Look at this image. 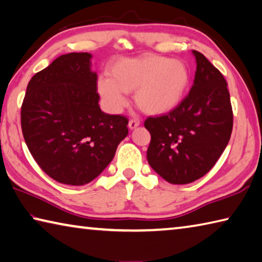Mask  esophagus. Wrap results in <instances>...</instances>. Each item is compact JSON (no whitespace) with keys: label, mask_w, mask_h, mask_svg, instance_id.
Wrapping results in <instances>:
<instances>
[{"label":"esophagus","mask_w":262,"mask_h":262,"mask_svg":"<svg viewBox=\"0 0 262 262\" xmlns=\"http://www.w3.org/2000/svg\"><path fill=\"white\" fill-rule=\"evenodd\" d=\"M139 125H140L139 119H130L129 123H128V126H129L130 129H134V128H136Z\"/></svg>","instance_id":"esophagus-1"}]
</instances>
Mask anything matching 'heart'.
<instances>
[{"mask_svg":"<svg viewBox=\"0 0 262 262\" xmlns=\"http://www.w3.org/2000/svg\"><path fill=\"white\" fill-rule=\"evenodd\" d=\"M189 83V69L183 61L145 54L113 62L108 77L98 79V91L113 113L126 106V92H134L135 103L142 111L162 114L181 103Z\"/></svg>","mask_w":262,"mask_h":262,"instance_id":"1","label":"heart"}]
</instances>
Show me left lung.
<instances>
[{"instance_id": "obj_1", "label": "left lung", "mask_w": 262, "mask_h": 262, "mask_svg": "<svg viewBox=\"0 0 262 262\" xmlns=\"http://www.w3.org/2000/svg\"><path fill=\"white\" fill-rule=\"evenodd\" d=\"M193 54L196 72L189 94L167 114L144 121L151 135L148 163L174 185L193 183L208 173L227 148L233 126L224 76L200 52Z\"/></svg>"}]
</instances>
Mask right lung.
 <instances>
[{
    "mask_svg": "<svg viewBox=\"0 0 262 262\" xmlns=\"http://www.w3.org/2000/svg\"><path fill=\"white\" fill-rule=\"evenodd\" d=\"M90 53H69L31 78L20 111L21 132L41 170L61 184L97 178L128 134V119L100 110Z\"/></svg>",
    "mask_w": 262,
    "mask_h": 262,
    "instance_id": "obj_1",
    "label": "right lung"
}]
</instances>
